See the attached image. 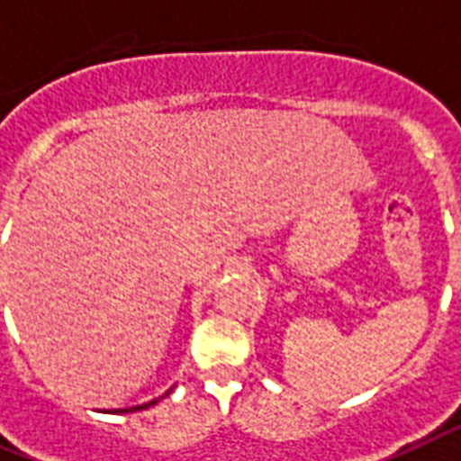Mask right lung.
Instances as JSON below:
<instances>
[{"label":"right lung","mask_w":461,"mask_h":461,"mask_svg":"<svg viewBox=\"0 0 461 461\" xmlns=\"http://www.w3.org/2000/svg\"><path fill=\"white\" fill-rule=\"evenodd\" d=\"M175 388V386H172ZM170 388V391H172ZM170 391L167 393H163V395H160V398H156V400H149V402H144V405H134V407H127V410H113V414H127V412H140V410H146V407H153L156 405V402H160V400L166 398V395H170Z\"/></svg>","instance_id":"obj_1"}]
</instances>
